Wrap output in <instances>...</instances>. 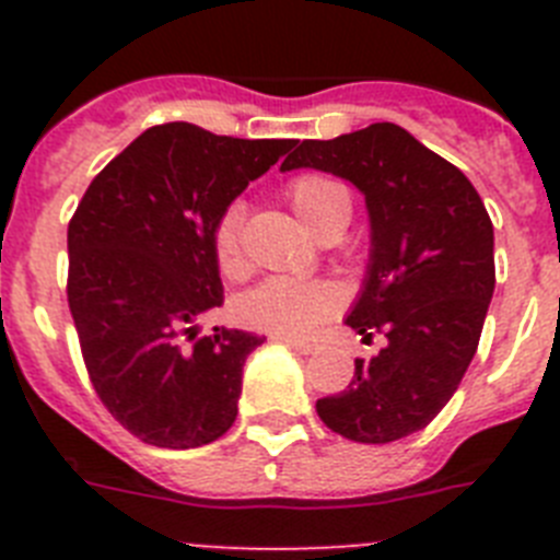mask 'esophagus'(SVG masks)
Returning <instances> with one entry per match:
<instances>
[{
	"label": "esophagus",
	"instance_id": "esophagus-1",
	"mask_svg": "<svg viewBox=\"0 0 560 560\" xmlns=\"http://www.w3.org/2000/svg\"><path fill=\"white\" fill-rule=\"evenodd\" d=\"M277 341H283V345H289L291 350H296V353H303V355H308V353H314V345H311V341H296V339H283V336H275Z\"/></svg>",
	"mask_w": 560,
	"mask_h": 560
}]
</instances>
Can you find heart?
I'll use <instances>...</instances> for the list:
<instances>
[{"mask_svg":"<svg viewBox=\"0 0 560 560\" xmlns=\"http://www.w3.org/2000/svg\"><path fill=\"white\" fill-rule=\"evenodd\" d=\"M285 199L294 212L316 235L345 230L350 221L348 190L339 182L319 173H300L285 185ZM244 201H230L212 224V257L224 277H244L249 264L244 252ZM345 305L339 285L328 280H294V277H269L260 285L237 296V323L249 330H260L283 339H308L323 323L334 319Z\"/></svg>","mask_w":560,"mask_h":560,"instance_id":"heart-1","label":"heart"}]
</instances>
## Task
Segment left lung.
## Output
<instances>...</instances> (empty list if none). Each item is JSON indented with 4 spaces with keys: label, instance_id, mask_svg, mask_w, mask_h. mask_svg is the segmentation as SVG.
I'll return each mask as SVG.
<instances>
[{
    "label": "left lung",
    "instance_id": "8db88e82",
    "mask_svg": "<svg viewBox=\"0 0 560 560\" xmlns=\"http://www.w3.org/2000/svg\"><path fill=\"white\" fill-rule=\"evenodd\" d=\"M316 167L353 182L368 201L373 255L348 325L373 359H355L348 389L316 400L330 432L393 443L427 429L477 353L497 285L493 224L465 173L395 122L336 140H303L283 171Z\"/></svg>",
    "mask_w": 560,
    "mask_h": 560
}]
</instances>
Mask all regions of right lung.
Segmentation results:
<instances>
[{
  "mask_svg": "<svg viewBox=\"0 0 560 560\" xmlns=\"http://www.w3.org/2000/svg\"><path fill=\"white\" fill-rule=\"evenodd\" d=\"M289 148L153 126L97 173L69 219L67 300L89 381L148 446H207L235 423L246 355L266 336L196 330L224 303L210 235Z\"/></svg>",
  "mask_w": 560,
  "mask_h": 560,
  "instance_id": "right-lung-1",
  "label": "right lung"
}]
</instances>
